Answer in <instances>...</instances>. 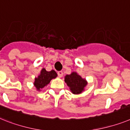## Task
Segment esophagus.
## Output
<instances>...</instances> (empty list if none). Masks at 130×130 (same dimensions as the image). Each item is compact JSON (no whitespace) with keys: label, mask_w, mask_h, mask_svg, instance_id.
<instances>
[{"label":"esophagus","mask_w":130,"mask_h":130,"mask_svg":"<svg viewBox=\"0 0 130 130\" xmlns=\"http://www.w3.org/2000/svg\"><path fill=\"white\" fill-rule=\"evenodd\" d=\"M57 74H58L59 77H63V71H58V72H57Z\"/></svg>","instance_id":"obj_1"}]
</instances>
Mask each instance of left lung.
Wrapping results in <instances>:
<instances>
[{"label": "left lung", "mask_w": 130, "mask_h": 130, "mask_svg": "<svg viewBox=\"0 0 130 130\" xmlns=\"http://www.w3.org/2000/svg\"><path fill=\"white\" fill-rule=\"evenodd\" d=\"M65 82L74 94L82 93L88 84L87 80L82 78L77 72H72L70 75H65Z\"/></svg>", "instance_id": "obj_1"}]
</instances>
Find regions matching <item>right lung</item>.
I'll return each instance as SVG.
<instances>
[{
	"mask_svg": "<svg viewBox=\"0 0 130 130\" xmlns=\"http://www.w3.org/2000/svg\"><path fill=\"white\" fill-rule=\"evenodd\" d=\"M57 77V74L54 70L51 71H47L45 69L43 68L41 70L40 74L38 77L35 78L34 85L38 91H41L45 87H46L50 83V81Z\"/></svg>",
	"mask_w": 130,
	"mask_h": 130,
	"instance_id": "1",
	"label": "right lung"
}]
</instances>
